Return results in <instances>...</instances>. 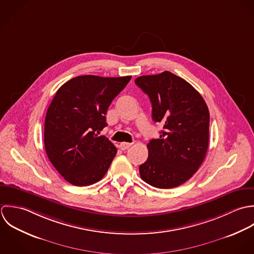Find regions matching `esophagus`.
Listing matches in <instances>:
<instances>
[{
	"mask_svg": "<svg viewBox=\"0 0 254 254\" xmlns=\"http://www.w3.org/2000/svg\"><path fill=\"white\" fill-rule=\"evenodd\" d=\"M130 146H131V143H127V142H122V143H120V145H119V147H120L121 150H127V149H128Z\"/></svg>",
	"mask_w": 254,
	"mask_h": 254,
	"instance_id": "esophagus-1",
	"label": "esophagus"
}]
</instances>
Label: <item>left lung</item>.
Segmentation results:
<instances>
[{
    "mask_svg": "<svg viewBox=\"0 0 254 254\" xmlns=\"http://www.w3.org/2000/svg\"><path fill=\"white\" fill-rule=\"evenodd\" d=\"M135 84L150 98L153 121L164 126L160 137L147 144L140 177L157 189L179 187L197 172L205 158L208 107L191 84L170 71L139 76Z\"/></svg>",
    "mask_w": 254,
    "mask_h": 254,
    "instance_id": "left-lung-1",
    "label": "left lung"
}]
</instances>
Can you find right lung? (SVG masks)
Listing matches in <instances>:
<instances>
[{"mask_svg": "<svg viewBox=\"0 0 254 254\" xmlns=\"http://www.w3.org/2000/svg\"><path fill=\"white\" fill-rule=\"evenodd\" d=\"M131 76L71 78L57 91L45 118L44 144L47 156L64 179L76 187L103 179L117 154L104 135L106 113Z\"/></svg>", "mask_w": 254, "mask_h": 254, "instance_id": "right-lung-1", "label": "right lung"}]
</instances>
